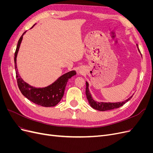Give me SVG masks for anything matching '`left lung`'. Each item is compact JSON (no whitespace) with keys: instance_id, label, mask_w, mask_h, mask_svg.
I'll list each match as a JSON object with an SVG mask.
<instances>
[{"instance_id":"obj_1","label":"left lung","mask_w":153,"mask_h":153,"mask_svg":"<svg viewBox=\"0 0 153 153\" xmlns=\"http://www.w3.org/2000/svg\"><path fill=\"white\" fill-rule=\"evenodd\" d=\"M137 48H138V45H137ZM138 51L140 52L139 49L138 48ZM85 94L87 96V98L88 101L91 105V107L93 108L98 110L100 111H106V110H112L115 108H119L120 106H123L126 103L127 101H128L129 100H130L132 96L129 97L128 99L126 100H125L123 102H117V103H105V102H98V101H94L93 99H92L91 94L90 93V92L89 91V84L88 82H86V89H85Z\"/></svg>"}]
</instances>
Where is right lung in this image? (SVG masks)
<instances>
[{
    "label": "right lung",
    "instance_id": "1",
    "mask_svg": "<svg viewBox=\"0 0 153 153\" xmlns=\"http://www.w3.org/2000/svg\"><path fill=\"white\" fill-rule=\"evenodd\" d=\"M33 26H34V25ZM33 26H32V27H33ZM25 32L26 31L23 33L20 39L18 40L15 53V59H14L16 70V77L18 88H19L22 94L25 98L35 104L45 106V107L54 106L58 104L60 102V101L61 100L68 80L73 76L75 75L76 73L75 71H71L64 74L63 75L60 76L56 81L54 82L53 84L43 88H36L32 87L24 82L18 72L16 57L23 39V36L24 35Z\"/></svg>",
    "mask_w": 153,
    "mask_h": 153
}]
</instances>
